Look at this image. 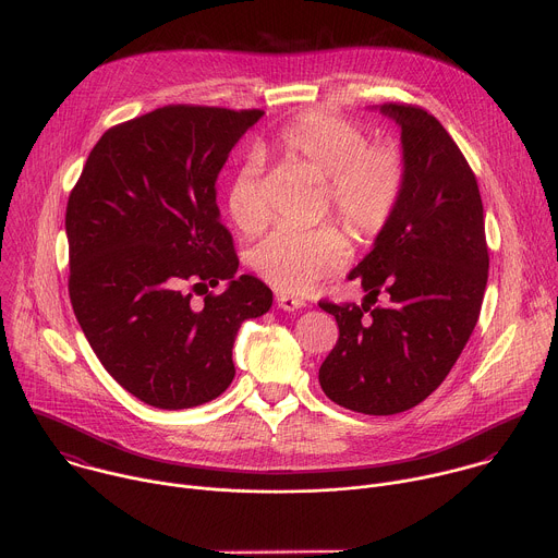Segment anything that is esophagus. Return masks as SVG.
I'll return each instance as SVG.
<instances>
[{
    "instance_id": "obj_1",
    "label": "esophagus",
    "mask_w": 558,
    "mask_h": 558,
    "mask_svg": "<svg viewBox=\"0 0 558 558\" xmlns=\"http://www.w3.org/2000/svg\"><path fill=\"white\" fill-rule=\"evenodd\" d=\"M276 302H278V306H280L282 311H298V308H304V306H306L304 300L293 298V295H287V293H278V295H276Z\"/></svg>"
}]
</instances>
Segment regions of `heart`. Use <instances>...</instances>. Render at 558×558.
Masks as SVG:
<instances>
[{
	"label": "heart",
	"mask_w": 558,
	"mask_h": 558,
	"mask_svg": "<svg viewBox=\"0 0 558 558\" xmlns=\"http://www.w3.org/2000/svg\"><path fill=\"white\" fill-rule=\"evenodd\" d=\"M280 147L295 163L329 183L331 214L360 243H368L390 220L402 198L407 166L395 143L368 145L364 130L329 112H308L280 132ZM227 209L241 231L267 222L260 168L247 161L227 190ZM349 258L344 235L331 227L313 231L276 229L252 252L254 271L282 293H304L338 271Z\"/></svg>",
	"instance_id": "heart-1"
}]
</instances>
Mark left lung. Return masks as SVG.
<instances>
[{
    "mask_svg": "<svg viewBox=\"0 0 558 558\" xmlns=\"http://www.w3.org/2000/svg\"><path fill=\"white\" fill-rule=\"evenodd\" d=\"M371 110L400 128L407 181L349 274L366 291L362 306L320 302L336 315L340 338L317 377L349 411L395 415L424 402L461 355L480 320L488 247L480 187L444 125L422 108Z\"/></svg>",
    "mask_w": 558,
    "mask_h": 558,
    "instance_id": "obj_1",
    "label": "left lung"
}]
</instances>
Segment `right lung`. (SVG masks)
Instances as JSON below:
<instances>
[{"mask_svg":"<svg viewBox=\"0 0 558 558\" xmlns=\"http://www.w3.org/2000/svg\"><path fill=\"white\" fill-rule=\"evenodd\" d=\"M265 112L168 106L108 130L65 209L70 302L104 368L141 402L181 411L231 384V349L271 308L256 276H238L216 181ZM222 294L191 304L189 287Z\"/></svg>","mask_w":558,"mask_h":558,"instance_id":"1","label":"right lung"}]
</instances>
